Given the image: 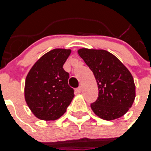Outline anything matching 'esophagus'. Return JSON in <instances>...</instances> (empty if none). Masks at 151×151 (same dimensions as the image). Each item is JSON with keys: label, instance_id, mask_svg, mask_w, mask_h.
<instances>
[{"label": "esophagus", "instance_id": "obj_1", "mask_svg": "<svg viewBox=\"0 0 151 151\" xmlns=\"http://www.w3.org/2000/svg\"><path fill=\"white\" fill-rule=\"evenodd\" d=\"M76 92H78V93H81L82 91V87H78V88H76Z\"/></svg>", "mask_w": 151, "mask_h": 151}]
</instances>
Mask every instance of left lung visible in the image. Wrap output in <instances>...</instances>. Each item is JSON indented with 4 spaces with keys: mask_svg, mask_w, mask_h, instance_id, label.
Returning a JSON list of instances; mask_svg holds the SVG:
<instances>
[{
    "mask_svg": "<svg viewBox=\"0 0 151 151\" xmlns=\"http://www.w3.org/2000/svg\"><path fill=\"white\" fill-rule=\"evenodd\" d=\"M78 54L93 72L98 88L97 101L91 104L97 116L105 120L120 118L135 98L134 78L116 56L105 50L82 48Z\"/></svg>",
    "mask_w": 151,
    "mask_h": 151,
    "instance_id": "8db88e82",
    "label": "left lung"
}]
</instances>
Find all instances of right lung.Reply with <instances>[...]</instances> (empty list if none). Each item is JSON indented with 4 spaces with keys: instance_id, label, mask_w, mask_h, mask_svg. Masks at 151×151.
Instances as JSON below:
<instances>
[{
    "instance_id": "add662e5",
    "label": "right lung",
    "mask_w": 151,
    "mask_h": 151,
    "mask_svg": "<svg viewBox=\"0 0 151 151\" xmlns=\"http://www.w3.org/2000/svg\"><path fill=\"white\" fill-rule=\"evenodd\" d=\"M70 49L56 48L44 54L31 68L25 83V100L36 117L56 120L66 113L74 97L68 85L69 73L63 68Z\"/></svg>"
}]
</instances>
